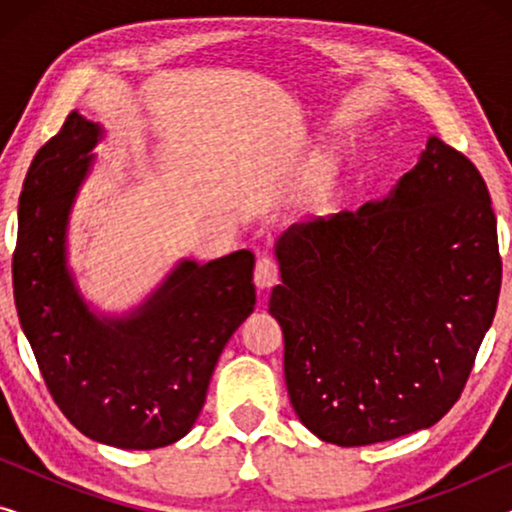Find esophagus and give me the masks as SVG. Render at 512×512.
I'll list each match as a JSON object with an SVG mask.
<instances>
[{
  "instance_id": "obj_1",
  "label": "esophagus",
  "mask_w": 512,
  "mask_h": 512,
  "mask_svg": "<svg viewBox=\"0 0 512 512\" xmlns=\"http://www.w3.org/2000/svg\"><path fill=\"white\" fill-rule=\"evenodd\" d=\"M254 282L258 289H270L279 282V261L275 256H261L256 261Z\"/></svg>"
}]
</instances>
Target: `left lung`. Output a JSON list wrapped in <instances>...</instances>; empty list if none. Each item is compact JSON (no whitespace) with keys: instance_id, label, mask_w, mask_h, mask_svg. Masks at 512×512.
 <instances>
[{"instance_id":"obj_1","label":"left lung","mask_w":512,"mask_h":512,"mask_svg":"<svg viewBox=\"0 0 512 512\" xmlns=\"http://www.w3.org/2000/svg\"><path fill=\"white\" fill-rule=\"evenodd\" d=\"M284 377L326 443H384L443 419L471 375L501 291L485 179L438 137L384 200L277 242Z\"/></svg>"}]
</instances>
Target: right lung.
<instances>
[{
  "label": "right lung",
  "mask_w": 512,
  "mask_h": 512,
  "mask_svg": "<svg viewBox=\"0 0 512 512\" xmlns=\"http://www.w3.org/2000/svg\"><path fill=\"white\" fill-rule=\"evenodd\" d=\"M100 132L72 111L34 156L18 205L13 298L62 415L97 443L156 450L191 431L223 347L254 310V254L184 261L128 319L95 317L67 272L65 226Z\"/></svg>",
  "instance_id": "add662e5"
}]
</instances>
